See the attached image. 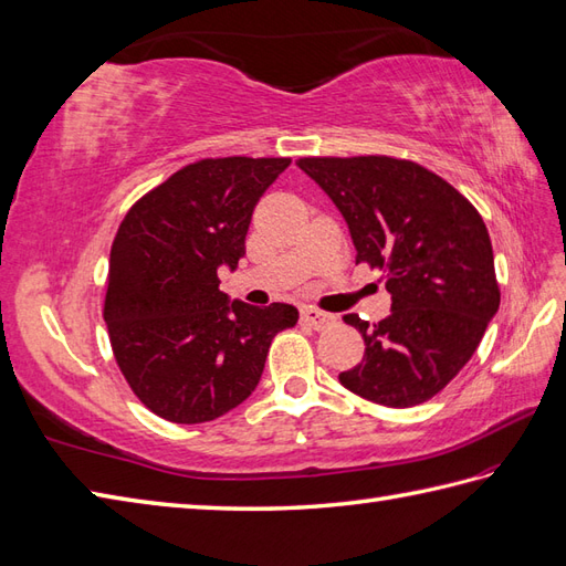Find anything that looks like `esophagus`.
Segmentation results:
<instances>
[{
    "instance_id": "esophagus-1",
    "label": "esophagus",
    "mask_w": 566,
    "mask_h": 566,
    "mask_svg": "<svg viewBox=\"0 0 566 566\" xmlns=\"http://www.w3.org/2000/svg\"><path fill=\"white\" fill-rule=\"evenodd\" d=\"M334 322H336L334 316L322 312V310H314V307H305V310H302V324H307V326H312V328H316V331H322V328L331 326Z\"/></svg>"
}]
</instances>
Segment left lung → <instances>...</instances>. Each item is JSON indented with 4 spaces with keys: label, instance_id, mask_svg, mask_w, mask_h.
Returning <instances> with one entry per match:
<instances>
[{
    "label": "left lung",
    "instance_id": "obj_1",
    "mask_svg": "<svg viewBox=\"0 0 566 566\" xmlns=\"http://www.w3.org/2000/svg\"><path fill=\"white\" fill-rule=\"evenodd\" d=\"M297 168L334 201L355 261L387 273L391 314L369 326L363 363L340 371L353 394L410 408L442 391L500 310L488 228L473 203L418 163L387 156L302 158Z\"/></svg>",
    "mask_w": 566,
    "mask_h": 566
}]
</instances>
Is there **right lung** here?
Wrapping results in <instances>:
<instances>
[{
    "label": "right lung",
    "instance_id": "1",
    "mask_svg": "<svg viewBox=\"0 0 566 566\" xmlns=\"http://www.w3.org/2000/svg\"><path fill=\"white\" fill-rule=\"evenodd\" d=\"M291 158H209L132 206L109 250L105 324L115 360L156 416L197 424L240 406L273 336L297 324L285 302L247 305L218 291L238 269L261 195Z\"/></svg>",
    "mask_w": 566,
    "mask_h": 566
}]
</instances>
